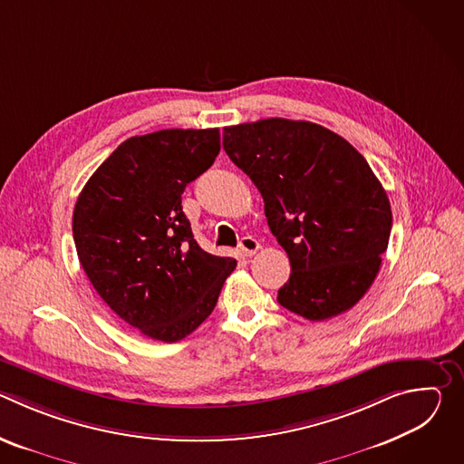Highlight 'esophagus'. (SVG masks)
<instances>
[{
	"label": "esophagus",
	"mask_w": 464,
	"mask_h": 464,
	"mask_svg": "<svg viewBox=\"0 0 464 464\" xmlns=\"http://www.w3.org/2000/svg\"><path fill=\"white\" fill-rule=\"evenodd\" d=\"M258 247H260V244H258V240L255 237H244L240 240V251L244 253V256L255 255L258 251Z\"/></svg>",
	"instance_id": "esophagus-1"
}]
</instances>
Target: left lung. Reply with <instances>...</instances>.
<instances>
[{"label": "left lung", "instance_id": "left-lung-1", "mask_svg": "<svg viewBox=\"0 0 464 464\" xmlns=\"http://www.w3.org/2000/svg\"><path fill=\"white\" fill-rule=\"evenodd\" d=\"M224 150L262 194L288 253L279 304L310 321L353 308L378 276L392 226L365 158L321 124L281 117L226 126Z\"/></svg>", "mask_w": 464, "mask_h": 464}]
</instances>
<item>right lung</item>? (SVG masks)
<instances>
[{"instance_id":"obj_1","label":"right lung","mask_w":464,"mask_h":464,"mask_svg":"<svg viewBox=\"0 0 464 464\" xmlns=\"http://www.w3.org/2000/svg\"><path fill=\"white\" fill-rule=\"evenodd\" d=\"M220 152L218 128L160 130L130 138L77 198L73 238L102 301L141 334L174 343L217 306L231 256L204 251L181 209L187 183Z\"/></svg>"}]
</instances>
